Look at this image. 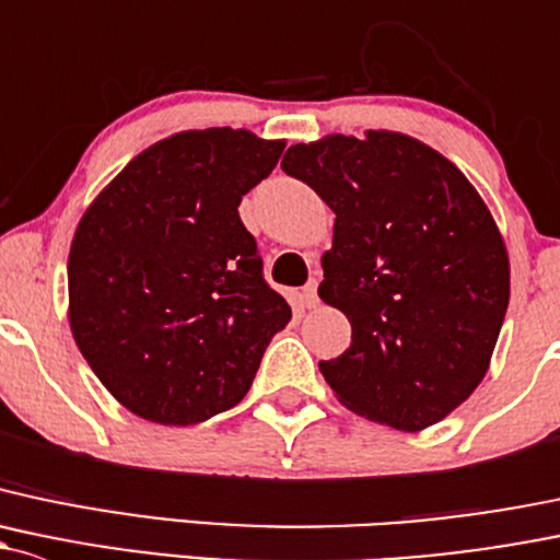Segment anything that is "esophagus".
<instances>
[{
    "label": "esophagus",
    "instance_id": "1",
    "mask_svg": "<svg viewBox=\"0 0 560 560\" xmlns=\"http://www.w3.org/2000/svg\"><path fill=\"white\" fill-rule=\"evenodd\" d=\"M316 279L308 281V284L303 287V292H300V300H303L305 308H316V303H319V295H316Z\"/></svg>",
    "mask_w": 560,
    "mask_h": 560
}]
</instances>
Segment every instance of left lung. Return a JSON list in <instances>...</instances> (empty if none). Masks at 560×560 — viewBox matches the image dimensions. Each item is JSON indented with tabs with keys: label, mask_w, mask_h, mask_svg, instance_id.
<instances>
[{
	"label": "left lung",
	"mask_w": 560,
	"mask_h": 560,
	"mask_svg": "<svg viewBox=\"0 0 560 560\" xmlns=\"http://www.w3.org/2000/svg\"><path fill=\"white\" fill-rule=\"evenodd\" d=\"M281 168L335 211L319 298L351 346L319 362L335 397L402 432L478 388L510 303V260L480 192L448 158L397 131L292 144Z\"/></svg>",
	"instance_id": "left-lung-1"
}]
</instances>
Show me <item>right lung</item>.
Masks as SVG:
<instances>
[{
  "label": "right lung",
  "instance_id": "right-lung-1",
  "mask_svg": "<svg viewBox=\"0 0 560 560\" xmlns=\"http://www.w3.org/2000/svg\"><path fill=\"white\" fill-rule=\"evenodd\" d=\"M281 150L246 128L174 133L139 152L82 214L69 327L139 419L190 427L231 410L292 319L238 217Z\"/></svg>",
  "mask_w": 560,
  "mask_h": 560
}]
</instances>
